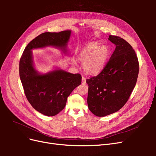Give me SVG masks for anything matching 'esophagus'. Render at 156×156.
Instances as JSON below:
<instances>
[{
  "label": "esophagus",
  "mask_w": 156,
  "mask_h": 156,
  "mask_svg": "<svg viewBox=\"0 0 156 156\" xmlns=\"http://www.w3.org/2000/svg\"><path fill=\"white\" fill-rule=\"evenodd\" d=\"M82 83L83 84H85L86 83V78L84 77H82Z\"/></svg>",
  "instance_id": "obj_1"
}]
</instances>
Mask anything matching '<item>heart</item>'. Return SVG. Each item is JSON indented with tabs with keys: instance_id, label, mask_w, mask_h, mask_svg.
Returning <instances> with one entry per match:
<instances>
[{
	"instance_id": "b5f03b06",
	"label": "heart",
	"mask_w": 156,
	"mask_h": 156,
	"mask_svg": "<svg viewBox=\"0 0 156 156\" xmlns=\"http://www.w3.org/2000/svg\"><path fill=\"white\" fill-rule=\"evenodd\" d=\"M109 57V49L105 45L100 46L97 42L87 44L79 52L78 58L83 63L87 74L98 75L105 68Z\"/></svg>"
}]
</instances>
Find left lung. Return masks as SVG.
<instances>
[{
  "instance_id": "8db88e82",
  "label": "left lung",
  "mask_w": 156,
  "mask_h": 156,
  "mask_svg": "<svg viewBox=\"0 0 156 156\" xmlns=\"http://www.w3.org/2000/svg\"><path fill=\"white\" fill-rule=\"evenodd\" d=\"M108 39L116 45L115 51L101 73L86 81L88 107L97 116L119 111L128 100L139 75L138 58L131 45L116 36Z\"/></svg>"
}]
</instances>
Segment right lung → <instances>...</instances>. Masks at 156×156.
<instances>
[{"label": "right lung", "mask_w": 156, "mask_h": 156, "mask_svg": "<svg viewBox=\"0 0 156 156\" xmlns=\"http://www.w3.org/2000/svg\"><path fill=\"white\" fill-rule=\"evenodd\" d=\"M71 34V30L42 33L27 45L20 61V76L27 100L35 110L46 116H55L63 109L82 77L59 68L40 73L34 67L32 50L51 46L67 54Z\"/></svg>", "instance_id": "add662e5"}]
</instances>
